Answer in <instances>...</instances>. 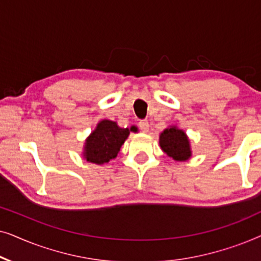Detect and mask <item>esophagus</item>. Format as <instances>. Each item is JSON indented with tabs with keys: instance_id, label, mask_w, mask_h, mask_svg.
Segmentation results:
<instances>
[{
	"instance_id": "obj_1",
	"label": "esophagus",
	"mask_w": 261,
	"mask_h": 261,
	"mask_svg": "<svg viewBox=\"0 0 261 261\" xmlns=\"http://www.w3.org/2000/svg\"><path fill=\"white\" fill-rule=\"evenodd\" d=\"M139 127H140V129L142 132H148V128H149V124H148V121L147 120H141L140 122H139Z\"/></svg>"
}]
</instances>
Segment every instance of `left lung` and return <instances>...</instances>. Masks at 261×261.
I'll list each match as a JSON object with an SVG mask.
<instances>
[{
  "label": "left lung",
  "instance_id": "8db88e82",
  "mask_svg": "<svg viewBox=\"0 0 261 261\" xmlns=\"http://www.w3.org/2000/svg\"><path fill=\"white\" fill-rule=\"evenodd\" d=\"M160 147L167 155L174 160H187L190 158V145L183 130L176 127L166 128L160 134Z\"/></svg>",
  "mask_w": 261,
  "mask_h": 261
}]
</instances>
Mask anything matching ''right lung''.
I'll return each mask as SVG.
<instances>
[{
    "instance_id": "add662e5",
    "label": "right lung",
    "mask_w": 261,
    "mask_h": 261,
    "mask_svg": "<svg viewBox=\"0 0 261 261\" xmlns=\"http://www.w3.org/2000/svg\"><path fill=\"white\" fill-rule=\"evenodd\" d=\"M134 128L132 127L130 130ZM128 134V128H120L114 121H101L85 142L84 156L95 164L108 163L117 155Z\"/></svg>"
}]
</instances>
